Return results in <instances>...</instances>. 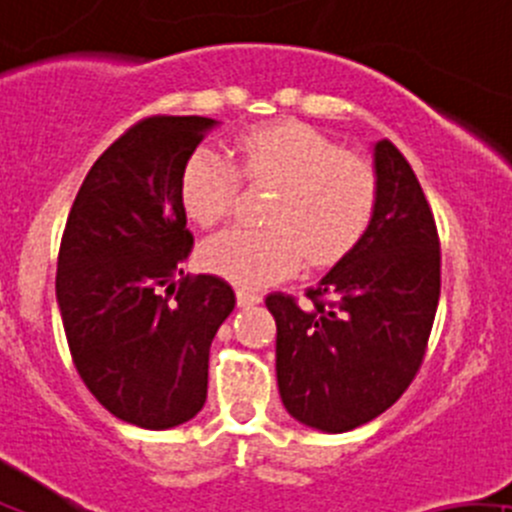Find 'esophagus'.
<instances>
[{
	"label": "esophagus",
	"mask_w": 512,
	"mask_h": 512,
	"mask_svg": "<svg viewBox=\"0 0 512 512\" xmlns=\"http://www.w3.org/2000/svg\"><path fill=\"white\" fill-rule=\"evenodd\" d=\"M263 300L261 293L256 291H249V288H239L236 291V303L241 305V308H249V305H258Z\"/></svg>",
	"instance_id": "34e87169"
}]
</instances>
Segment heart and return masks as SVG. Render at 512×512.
I'll list each match as a JSON object with an SVG mask.
<instances>
[{"instance_id": "heart-1", "label": "heart", "mask_w": 512, "mask_h": 512, "mask_svg": "<svg viewBox=\"0 0 512 512\" xmlns=\"http://www.w3.org/2000/svg\"><path fill=\"white\" fill-rule=\"evenodd\" d=\"M244 177L271 184L266 229H231L199 251L209 273L239 286H266L308 266H330L350 254L370 229L377 175L362 157L298 120L249 130L236 140ZM239 172L219 152L197 147L179 175V199L194 224L212 229L231 214Z\"/></svg>"}]
</instances>
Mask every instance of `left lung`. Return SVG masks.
Here are the masks:
<instances>
[{
    "instance_id": "left-lung-1",
    "label": "left lung",
    "mask_w": 512,
    "mask_h": 512,
    "mask_svg": "<svg viewBox=\"0 0 512 512\" xmlns=\"http://www.w3.org/2000/svg\"><path fill=\"white\" fill-rule=\"evenodd\" d=\"M377 207L360 244L308 288L271 293L276 377L300 424L342 434L387 412L424 360L441 293L436 221L389 140L374 145Z\"/></svg>"
}]
</instances>
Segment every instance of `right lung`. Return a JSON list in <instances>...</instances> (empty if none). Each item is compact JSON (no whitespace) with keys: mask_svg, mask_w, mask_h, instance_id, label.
Wrapping results in <instances>:
<instances>
[{"mask_svg":"<svg viewBox=\"0 0 512 512\" xmlns=\"http://www.w3.org/2000/svg\"><path fill=\"white\" fill-rule=\"evenodd\" d=\"M217 120L152 115L91 167L61 236L56 300L93 397L142 429H172L207 402L209 347L234 310L219 276H189L179 175Z\"/></svg>","mask_w":512,"mask_h":512,"instance_id":"obj_1","label":"right lung"}]
</instances>
